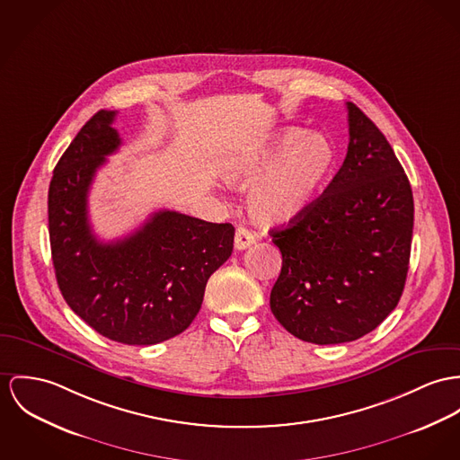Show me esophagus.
Returning <instances> with one entry per match:
<instances>
[{
  "label": "esophagus",
  "mask_w": 460,
  "mask_h": 460,
  "mask_svg": "<svg viewBox=\"0 0 460 460\" xmlns=\"http://www.w3.org/2000/svg\"><path fill=\"white\" fill-rule=\"evenodd\" d=\"M255 243V236L252 231H248L247 227H238L236 234H234V248L236 250H245Z\"/></svg>",
  "instance_id": "1"
}]
</instances>
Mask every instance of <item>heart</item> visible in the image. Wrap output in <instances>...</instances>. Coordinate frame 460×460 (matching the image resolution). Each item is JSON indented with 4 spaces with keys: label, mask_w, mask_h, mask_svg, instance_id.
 <instances>
[{
    "label": "heart",
    "mask_w": 460,
    "mask_h": 460,
    "mask_svg": "<svg viewBox=\"0 0 460 460\" xmlns=\"http://www.w3.org/2000/svg\"><path fill=\"white\" fill-rule=\"evenodd\" d=\"M283 129L271 142L227 155L220 172L233 187H247L250 217L262 226L290 224L317 203L336 164V150L322 135Z\"/></svg>",
    "instance_id": "b5f03b06"
}]
</instances>
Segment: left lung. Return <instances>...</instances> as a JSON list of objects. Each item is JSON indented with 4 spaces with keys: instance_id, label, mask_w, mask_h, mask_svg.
<instances>
[{
    "instance_id": "obj_1",
    "label": "left lung",
    "mask_w": 460,
    "mask_h": 460,
    "mask_svg": "<svg viewBox=\"0 0 460 460\" xmlns=\"http://www.w3.org/2000/svg\"><path fill=\"white\" fill-rule=\"evenodd\" d=\"M349 150L317 203L271 231L282 271L275 318L296 338L336 345L376 329L397 306L410 264L413 194L390 143L354 103Z\"/></svg>"
}]
</instances>
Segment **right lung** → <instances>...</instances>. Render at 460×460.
Instances as JSON below:
<instances>
[{
  "instance_id": "obj_1",
  "label": "right lung",
  "mask_w": 460,
  "mask_h": 460,
  "mask_svg": "<svg viewBox=\"0 0 460 460\" xmlns=\"http://www.w3.org/2000/svg\"><path fill=\"white\" fill-rule=\"evenodd\" d=\"M117 111L102 110L78 131L49 187V236L58 285L71 310L124 345H155L196 318L207 282L231 255L234 227L183 213L155 212L133 234L100 242L87 194L120 138Z\"/></svg>"
}]
</instances>
